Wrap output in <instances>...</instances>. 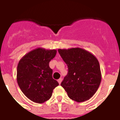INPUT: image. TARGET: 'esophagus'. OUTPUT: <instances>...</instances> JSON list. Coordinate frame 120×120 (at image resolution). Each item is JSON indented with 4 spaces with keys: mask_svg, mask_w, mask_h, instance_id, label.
<instances>
[{
    "mask_svg": "<svg viewBox=\"0 0 120 120\" xmlns=\"http://www.w3.org/2000/svg\"><path fill=\"white\" fill-rule=\"evenodd\" d=\"M57 82H58L59 84H61V82H62V79H59L57 80Z\"/></svg>",
    "mask_w": 120,
    "mask_h": 120,
    "instance_id": "esophagus-1",
    "label": "esophagus"
}]
</instances>
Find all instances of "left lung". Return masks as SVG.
I'll return each mask as SVG.
<instances>
[{"instance_id": "1", "label": "left lung", "mask_w": 120, "mask_h": 120, "mask_svg": "<svg viewBox=\"0 0 120 120\" xmlns=\"http://www.w3.org/2000/svg\"><path fill=\"white\" fill-rule=\"evenodd\" d=\"M68 67V74L61 82L71 99L83 102L98 90L101 80L99 62L92 53L80 48L59 49Z\"/></svg>"}]
</instances>
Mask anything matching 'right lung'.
Returning <instances> with one entry per match:
<instances>
[{
    "label": "right lung",
    "mask_w": 120,
    "mask_h": 120,
    "mask_svg": "<svg viewBox=\"0 0 120 120\" xmlns=\"http://www.w3.org/2000/svg\"><path fill=\"white\" fill-rule=\"evenodd\" d=\"M56 49L37 48L23 56L17 66V80L24 95L33 102L43 103L52 96L59 83L53 79L49 63Z\"/></svg>",
    "instance_id": "right-lung-1"
}]
</instances>
